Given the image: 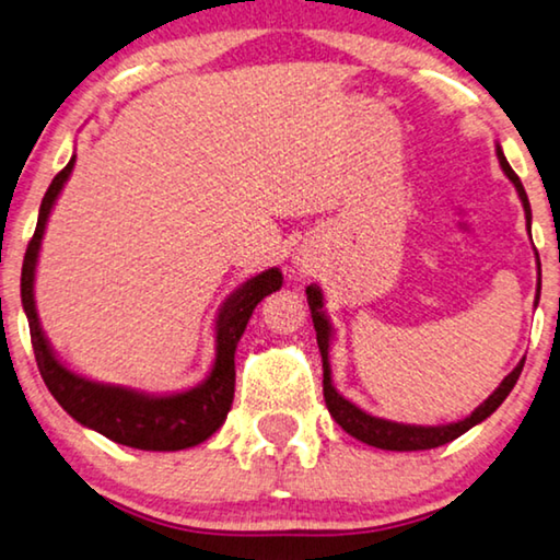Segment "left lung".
Here are the masks:
<instances>
[{"instance_id": "8db88e82", "label": "left lung", "mask_w": 560, "mask_h": 560, "mask_svg": "<svg viewBox=\"0 0 560 560\" xmlns=\"http://www.w3.org/2000/svg\"><path fill=\"white\" fill-rule=\"evenodd\" d=\"M498 150V161H500V168L503 173L511 178V183L518 190V196L523 200V211H525V223H528V231H530V203H528V196H525V188L515 171L508 165L503 150L500 145H495ZM540 266V264H538ZM306 299H308V308H312V322H314V329H316V345H319V352H322V370H324V402L329 407V415L337 420V424L349 435L366 442V445L372 447H380V450H397V453H410V450H430V447H440L445 445V442H453L455 438H460L463 432H467L475 424L486 420V417L493 415L500 405H503V399L511 395V389L515 387V382H518L521 372H523V362L515 366V370L508 374V377L500 382V387L490 395L486 402H482L478 410L472 415H467L465 420H457V422H450V424H438V428H422V424H402V422H392V420H382V417H372L366 415L360 407L349 402L339 395L337 389L331 385V364H329V341H331V324L327 316H324L322 306H324V296H322V289L312 283V287H306ZM538 299V296H536Z\"/></svg>"}]
</instances>
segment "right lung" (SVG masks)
<instances>
[{
    "label": "right lung",
    "instance_id": "right-lung-1",
    "mask_svg": "<svg viewBox=\"0 0 560 560\" xmlns=\"http://www.w3.org/2000/svg\"><path fill=\"white\" fill-rule=\"evenodd\" d=\"M74 168L70 163L55 175L39 206L35 236H32L22 264V306L30 322V337L42 380L62 410L80 424L100 432L107 440L138 450H186L203 442L221 428L231 410L233 387H236V345L252 319L256 304L271 291L281 289V271L269 269L233 291L223 302L215 319V362L208 377L198 387L175 392V395H145L128 387L100 385L67 370L57 360L45 339L35 308V266L45 236V226L57 196Z\"/></svg>",
    "mask_w": 560,
    "mask_h": 560
}]
</instances>
